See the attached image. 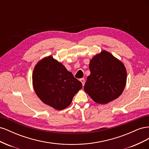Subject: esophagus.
Segmentation results:
<instances>
[{
    "instance_id": "1",
    "label": "esophagus",
    "mask_w": 149,
    "mask_h": 149,
    "mask_svg": "<svg viewBox=\"0 0 149 149\" xmlns=\"http://www.w3.org/2000/svg\"><path fill=\"white\" fill-rule=\"evenodd\" d=\"M80 81L81 82V83H82L83 86H84V83H85V80H84V78L80 79Z\"/></svg>"
}]
</instances>
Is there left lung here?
Instances as JSON below:
<instances>
[{"label":"left lung","instance_id":"left-lung-1","mask_svg":"<svg viewBox=\"0 0 149 149\" xmlns=\"http://www.w3.org/2000/svg\"><path fill=\"white\" fill-rule=\"evenodd\" d=\"M89 68L91 74L84 89L94 102L105 104L121 95L127 81L123 62L111 53L102 50L90 60Z\"/></svg>","mask_w":149,"mask_h":149}]
</instances>
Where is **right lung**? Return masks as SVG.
Wrapping results in <instances>:
<instances>
[{
	"label": "right lung",
	"mask_w": 149,
	"mask_h": 149,
	"mask_svg": "<svg viewBox=\"0 0 149 149\" xmlns=\"http://www.w3.org/2000/svg\"><path fill=\"white\" fill-rule=\"evenodd\" d=\"M32 83L40 100L56 110L69 106L76 93L83 86L61 63L51 55L43 58L36 64Z\"/></svg>",
	"instance_id": "add662e5"
}]
</instances>
